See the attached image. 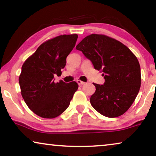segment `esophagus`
<instances>
[{
  "mask_svg": "<svg viewBox=\"0 0 156 156\" xmlns=\"http://www.w3.org/2000/svg\"><path fill=\"white\" fill-rule=\"evenodd\" d=\"M76 82L78 83L79 85H83V84H85L84 82H83V81H81V80H77V81H76Z\"/></svg>",
  "mask_w": 156,
  "mask_h": 156,
  "instance_id": "esophagus-1",
  "label": "esophagus"
}]
</instances>
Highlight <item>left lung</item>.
<instances>
[{
  "label": "left lung",
  "instance_id": "8db88e82",
  "mask_svg": "<svg viewBox=\"0 0 156 156\" xmlns=\"http://www.w3.org/2000/svg\"><path fill=\"white\" fill-rule=\"evenodd\" d=\"M101 70L104 84L93 83L96 91L90 98L91 106L109 118L121 116L135 101L140 87L141 76L136 55L116 39L104 35L91 34L76 47Z\"/></svg>",
  "mask_w": 156,
  "mask_h": 156
}]
</instances>
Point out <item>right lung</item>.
Masks as SVG:
<instances>
[{
  "instance_id": "add662e5",
  "label": "right lung",
  "mask_w": 156,
  "mask_h": 156,
  "mask_svg": "<svg viewBox=\"0 0 156 156\" xmlns=\"http://www.w3.org/2000/svg\"><path fill=\"white\" fill-rule=\"evenodd\" d=\"M77 38L73 34L47 40L23 63L19 76L21 95L30 109L42 118L54 119L62 114L77 90L76 82L55 83L54 80L55 74H62Z\"/></svg>"
}]
</instances>
